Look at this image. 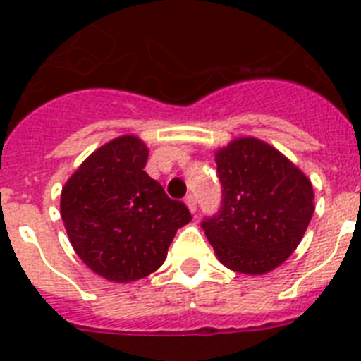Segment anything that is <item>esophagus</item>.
Instances as JSON below:
<instances>
[{
    "mask_svg": "<svg viewBox=\"0 0 361 361\" xmlns=\"http://www.w3.org/2000/svg\"><path fill=\"white\" fill-rule=\"evenodd\" d=\"M184 202H186L188 209H190L191 213H195L197 212V199L193 195H188L186 199H184Z\"/></svg>",
    "mask_w": 361,
    "mask_h": 361,
    "instance_id": "esophagus-1",
    "label": "esophagus"
}]
</instances>
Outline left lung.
Returning <instances> with one entry per match:
<instances>
[{
  "mask_svg": "<svg viewBox=\"0 0 361 361\" xmlns=\"http://www.w3.org/2000/svg\"><path fill=\"white\" fill-rule=\"evenodd\" d=\"M222 206L202 229L216 258L244 275L269 273L291 257L314 213L312 184L283 153L238 137L215 153Z\"/></svg>",
  "mask_w": 361,
  "mask_h": 361,
  "instance_id": "left-lung-1",
  "label": "left lung"
}]
</instances>
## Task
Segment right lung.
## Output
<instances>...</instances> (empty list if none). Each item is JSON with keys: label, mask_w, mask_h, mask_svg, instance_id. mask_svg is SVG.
I'll return each mask as SVG.
<instances>
[{"label": "right lung", "mask_w": 361, "mask_h": 361, "mask_svg": "<svg viewBox=\"0 0 361 361\" xmlns=\"http://www.w3.org/2000/svg\"><path fill=\"white\" fill-rule=\"evenodd\" d=\"M148 148L135 135L95 149L66 180L61 219L86 266L111 282L145 279L162 266L190 209L145 171Z\"/></svg>", "instance_id": "1"}]
</instances>
